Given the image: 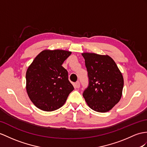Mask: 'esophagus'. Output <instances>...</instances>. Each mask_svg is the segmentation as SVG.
<instances>
[{
  "label": "esophagus",
  "mask_w": 147,
  "mask_h": 147,
  "mask_svg": "<svg viewBox=\"0 0 147 147\" xmlns=\"http://www.w3.org/2000/svg\"><path fill=\"white\" fill-rule=\"evenodd\" d=\"M80 82H78V81L76 82V84H75V87L78 88L80 87Z\"/></svg>",
  "instance_id": "obj_1"
}]
</instances>
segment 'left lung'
Instances as JSON below:
<instances>
[{
    "label": "left lung",
    "instance_id": "8db88e82",
    "mask_svg": "<svg viewBox=\"0 0 147 147\" xmlns=\"http://www.w3.org/2000/svg\"><path fill=\"white\" fill-rule=\"evenodd\" d=\"M88 85L83 93L87 105L98 112H107L120 101L123 78L117 64L109 55L83 53Z\"/></svg>",
    "mask_w": 147,
    "mask_h": 147
}]
</instances>
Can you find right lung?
Wrapping results in <instances>:
<instances>
[{"mask_svg":"<svg viewBox=\"0 0 147 147\" xmlns=\"http://www.w3.org/2000/svg\"><path fill=\"white\" fill-rule=\"evenodd\" d=\"M71 53L63 50H45L28 67L26 90L28 97L38 109L46 112L59 109L74 90L68 71L62 66Z\"/></svg>","mask_w":147,"mask_h":147,"instance_id":"add662e5","label":"right lung"}]
</instances>
